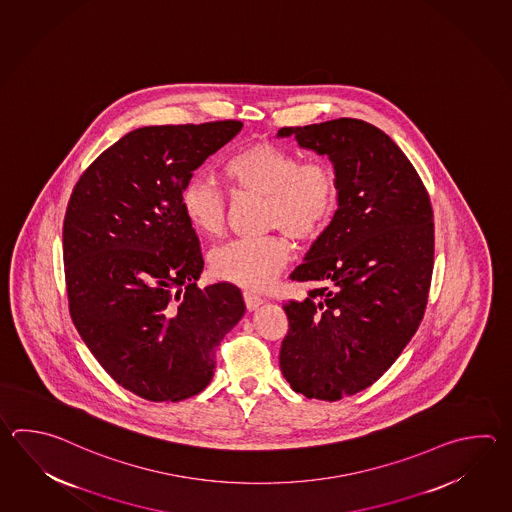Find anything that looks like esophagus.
Instances as JSON below:
<instances>
[{
  "label": "esophagus",
  "mask_w": 512,
  "mask_h": 512,
  "mask_svg": "<svg viewBox=\"0 0 512 512\" xmlns=\"http://www.w3.org/2000/svg\"><path fill=\"white\" fill-rule=\"evenodd\" d=\"M244 301H246V308L253 312V310H257L262 303H264V299L259 297V295H255V293L244 292Z\"/></svg>",
  "instance_id": "obj_1"
}]
</instances>
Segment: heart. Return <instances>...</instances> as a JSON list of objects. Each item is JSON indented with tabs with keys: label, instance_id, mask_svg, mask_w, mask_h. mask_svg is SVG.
I'll use <instances>...</instances> for the list:
<instances>
[{
	"label": "heart",
	"instance_id": "heart-1",
	"mask_svg": "<svg viewBox=\"0 0 512 512\" xmlns=\"http://www.w3.org/2000/svg\"><path fill=\"white\" fill-rule=\"evenodd\" d=\"M224 173L239 193L266 199L264 219L297 242L319 239L339 208V177L326 158L301 162L297 153L268 142L240 149L226 162ZM180 208L189 224L209 239L226 230V197L209 178L189 177L180 191ZM290 259L284 237L230 242L211 255V270L224 281L262 290Z\"/></svg>",
	"mask_w": 512,
	"mask_h": 512
}]
</instances>
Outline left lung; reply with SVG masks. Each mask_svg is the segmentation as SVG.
Listing matches in <instances>:
<instances>
[{"label": "left lung", "instance_id": "left-lung-1", "mask_svg": "<svg viewBox=\"0 0 512 512\" xmlns=\"http://www.w3.org/2000/svg\"><path fill=\"white\" fill-rule=\"evenodd\" d=\"M277 136L326 155L339 177L334 220L290 275L313 288L282 306L290 328L279 355L295 392L337 401L376 383L416 334L434 268V215L418 171L376 126L339 118Z\"/></svg>", "mask_w": 512, "mask_h": 512}]
</instances>
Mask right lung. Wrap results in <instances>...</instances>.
I'll return each instance as SVG.
<instances>
[{
	"instance_id": "add662e5",
	"label": "right lung",
	"mask_w": 512,
	"mask_h": 512,
	"mask_svg": "<svg viewBox=\"0 0 512 512\" xmlns=\"http://www.w3.org/2000/svg\"><path fill=\"white\" fill-rule=\"evenodd\" d=\"M237 120L140 127L76 182L63 220L69 310L105 372L155 403L202 392L246 312L230 282L199 288L204 261L180 191L239 133Z\"/></svg>"
}]
</instances>
